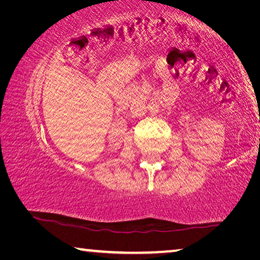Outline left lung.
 I'll use <instances>...</instances> for the list:
<instances>
[{"instance_id": "left-lung-1", "label": "left lung", "mask_w": 260, "mask_h": 260, "mask_svg": "<svg viewBox=\"0 0 260 260\" xmlns=\"http://www.w3.org/2000/svg\"><path fill=\"white\" fill-rule=\"evenodd\" d=\"M259 121H260V119H259Z\"/></svg>"}]
</instances>
